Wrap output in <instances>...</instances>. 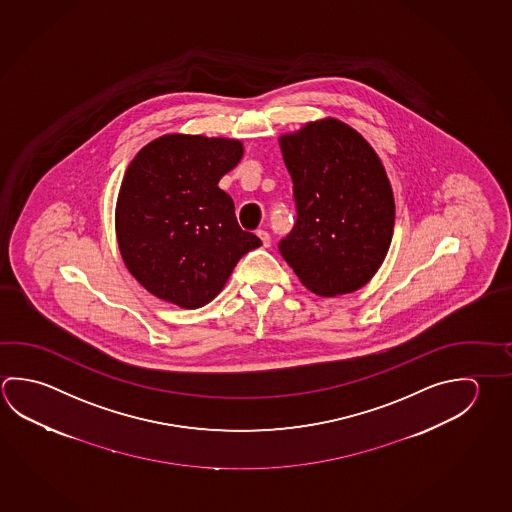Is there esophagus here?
Here are the masks:
<instances>
[{"label": "esophagus", "instance_id": "1", "mask_svg": "<svg viewBox=\"0 0 512 512\" xmlns=\"http://www.w3.org/2000/svg\"><path fill=\"white\" fill-rule=\"evenodd\" d=\"M257 235H259V239L262 241V246L268 248L269 244H271V237H269L268 232H266V230H259Z\"/></svg>", "mask_w": 512, "mask_h": 512}]
</instances>
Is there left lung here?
Returning a JSON list of instances; mask_svg holds the SVG:
<instances>
[{
	"mask_svg": "<svg viewBox=\"0 0 512 512\" xmlns=\"http://www.w3.org/2000/svg\"><path fill=\"white\" fill-rule=\"evenodd\" d=\"M293 180L296 223L278 250L316 295L365 286L383 264L394 234L390 181L376 151L336 118L280 136Z\"/></svg>",
	"mask_w": 512,
	"mask_h": 512,
	"instance_id": "8db88e82",
	"label": "left lung"
}]
</instances>
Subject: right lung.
I'll list each match as a JSON object with an SVG mask.
<instances>
[{"label": "right lung", "instance_id": "obj_1", "mask_svg": "<svg viewBox=\"0 0 512 512\" xmlns=\"http://www.w3.org/2000/svg\"><path fill=\"white\" fill-rule=\"evenodd\" d=\"M230 138L163 135L129 163L115 228L129 273L160 300L198 309L225 287L260 239L244 232L217 183L243 158Z\"/></svg>", "mask_w": 512, "mask_h": 512}]
</instances>
